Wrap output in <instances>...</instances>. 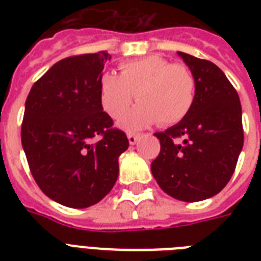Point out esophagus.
Returning a JSON list of instances; mask_svg holds the SVG:
<instances>
[{
	"instance_id": "obj_1",
	"label": "esophagus",
	"mask_w": 261,
	"mask_h": 261,
	"mask_svg": "<svg viewBox=\"0 0 261 261\" xmlns=\"http://www.w3.org/2000/svg\"><path fill=\"white\" fill-rule=\"evenodd\" d=\"M127 138H128V142H130V145H135V143H137V141H138L139 135L138 134H127Z\"/></svg>"
}]
</instances>
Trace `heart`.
I'll list each match as a JSON object with an SVG mask.
<instances>
[{
	"label": "heart",
	"instance_id": "b5f03b06",
	"mask_svg": "<svg viewBox=\"0 0 261 261\" xmlns=\"http://www.w3.org/2000/svg\"><path fill=\"white\" fill-rule=\"evenodd\" d=\"M120 75L107 71L98 81L100 101L111 118H119L137 93L139 102L119 120L127 131L141 130L159 122L171 126L186 118L195 101L196 83L181 63L160 55H147L119 65Z\"/></svg>",
	"mask_w": 261,
	"mask_h": 261
}]
</instances>
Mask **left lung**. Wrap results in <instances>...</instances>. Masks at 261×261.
Listing matches in <instances>:
<instances>
[{
  "mask_svg": "<svg viewBox=\"0 0 261 261\" xmlns=\"http://www.w3.org/2000/svg\"><path fill=\"white\" fill-rule=\"evenodd\" d=\"M177 54L195 77V101L182 120L154 134L161 150L150 169L169 196L199 202L222 191L234 172L244 145L243 111L239 94L217 65ZM176 138L183 142L173 143Z\"/></svg>",
  "mask_w": 261,
  "mask_h": 261,
  "instance_id": "8db88e82",
  "label": "left lung"
}]
</instances>
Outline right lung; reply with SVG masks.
<instances>
[{
    "label": "right lung",
    "mask_w": 261,
    "mask_h": 261,
    "mask_svg": "<svg viewBox=\"0 0 261 261\" xmlns=\"http://www.w3.org/2000/svg\"><path fill=\"white\" fill-rule=\"evenodd\" d=\"M108 59L107 51L62 59L27 97L21 143L31 173L48 198L66 207L100 202L115 186L119 155L128 147L100 101Z\"/></svg>",
    "instance_id": "obj_1"
}]
</instances>
